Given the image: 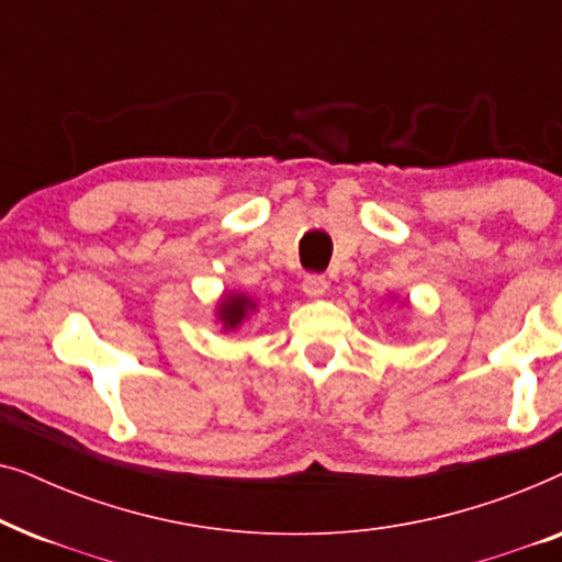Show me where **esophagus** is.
<instances>
[{"mask_svg": "<svg viewBox=\"0 0 562 562\" xmlns=\"http://www.w3.org/2000/svg\"><path fill=\"white\" fill-rule=\"evenodd\" d=\"M302 289H304V294L312 296V299L325 296L327 279H325V276H319V273H306L304 281H302Z\"/></svg>", "mask_w": 562, "mask_h": 562, "instance_id": "34e87169", "label": "esophagus"}]
</instances>
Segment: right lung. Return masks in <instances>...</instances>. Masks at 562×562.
I'll use <instances>...</instances> for the list:
<instances>
[{"instance_id":"obj_1","label":"right lung","mask_w":562,"mask_h":562,"mask_svg":"<svg viewBox=\"0 0 562 562\" xmlns=\"http://www.w3.org/2000/svg\"><path fill=\"white\" fill-rule=\"evenodd\" d=\"M256 310V302L248 294H240V291H227L225 296L220 299L217 304V319L222 322V329H237L248 319V314Z\"/></svg>"}]
</instances>
